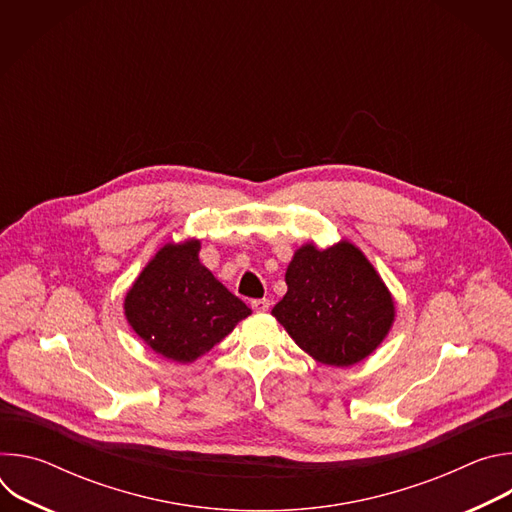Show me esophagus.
I'll use <instances>...</instances> for the list:
<instances>
[{
  "label": "esophagus",
  "instance_id": "1",
  "mask_svg": "<svg viewBox=\"0 0 512 512\" xmlns=\"http://www.w3.org/2000/svg\"><path fill=\"white\" fill-rule=\"evenodd\" d=\"M251 308H253L255 312H267V310H269V300H267V298L251 300Z\"/></svg>",
  "mask_w": 512,
  "mask_h": 512
}]
</instances>
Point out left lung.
I'll return each instance as SVG.
<instances>
[{
	"label": "left lung",
	"instance_id": "1",
	"mask_svg": "<svg viewBox=\"0 0 512 512\" xmlns=\"http://www.w3.org/2000/svg\"><path fill=\"white\" fill-rule=\"evenodd\" d=\"M287 294L273 308L296 344L332 367L367 358L393 324V300L385 283L354 245L324 251L302 247L291 259Z\"/></svg>",
	"mask_w": 512,
	"mask_h": 512
}]
</instances>
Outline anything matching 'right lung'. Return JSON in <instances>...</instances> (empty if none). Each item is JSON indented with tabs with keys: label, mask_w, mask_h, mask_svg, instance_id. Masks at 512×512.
I'll use <instances>...</instances> for the list:
<instances>
[{
	"label": "right lung",
	"mask_w": 512,
	"mask_h": 512,
	"mask_svg": "<svg viewBox=\"0 0 512 512\" xmlns=\"http://www.w3.org/2000/svg\"><path fill=\"white\" fill-rule=\"evenodd\" d=\"M200 243L166 245L125 298V316L145 344L190 362L221 342L251 310L200 261Z\"/></svg>",
	"instance_id": "1"
}]
</instances>
